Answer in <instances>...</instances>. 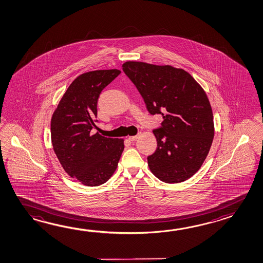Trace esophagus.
Returning a JSON list of instances; mask_svg holds the SVG:
<instances>
[{
	"instance_id": "1",
	"label": "esophagus",
	"mask_w": 263,
	"mask_h": 263,
	"mask_svg": "<svg viewBox=\"0 0 263 263\" xmlns=\"http://www.w3.org/2000/svg\"><path fill=\"white\" fill-rule=\"evenodd\" d=\"M139 135H136V136H131V137H129L128 140H131V141H135V140H138L139 139Z\"/></svg>"
}]
</instances>
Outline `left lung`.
Wrapping results in <instances>:
<instances>
[{
    "label": "left lung",
    "instance_id": "8db88e82",
    "mask_svg": "<svg viewBox=\"0 0 263 263\" xmlns=\"http://www.w3.org/2000/svg\"><path fill=\"white\" fill-rule=\"evenodd\" d=\"M122 66L148 111L164 119L153 131L157 148L147 157L151 172L166 183L192 177L208 156L215 136L206 92L186 71L172 65L129 61Z\"/></svg>",
    "mask_w": 263,
    "mask_h": 263
}]
</instances>
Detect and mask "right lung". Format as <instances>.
I'll use <instances>...</instances> for the list:
<instances>
[{
	"mask_svg": "<svg viewBox=\"0 0 263 263\" xmlns=\"http://www.w3.org/2000/svg\"><path fill=\"white\" fill-rule=\"evenodd\" d=\"M120 73L118 69L96 70L79 76L67 88L51 118L55 155L65 172L87 186L107 182L124 149L123 139L91 133L97 127L99 95Z\"/></svg>",
	"mask_w": 263,
	"mask_h": 263,
	"instance_id": "add662e5",
	"label": "right lung"
}]
</instances>
